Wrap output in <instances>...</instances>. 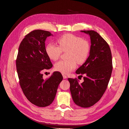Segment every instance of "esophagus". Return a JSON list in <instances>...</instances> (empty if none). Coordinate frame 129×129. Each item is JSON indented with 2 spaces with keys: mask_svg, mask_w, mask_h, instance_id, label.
<instances>
[{
  "mask_svg": "<svg viewBox=\"0 0 129 129\" xmlns=\"http://www.w3.org/2000/svg\"><path fill=\"white\" fill-rule=\"evenodd\" d=\"M63 77L64 79H67V76H66L64 75H63Z\"/></svg>",
  "mask_w": 129,
  "mask_h": 129,
  "instance_id": "34e87169",
  "label": "esophagus"
}]
</instances>
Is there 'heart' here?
Masks as SVG:
<instances>
[{"label":"heart","instance_id":"1","mask_svg":"<svg viewBox=\"0 0 129 129\" xmlns=\"http://www.w3.org/2000/svg\"><path fill=\"white\" fill-rule=\"evenodd\" d=\"M58 46L49 43L46 46L47 55L50 60H57L62 52L67 50L66 60H61L55 63L54 68L58 72L67 74L75 68L76 62L79 64L87 60L90 52V45L85 40L72 34H66L57 40Z\"/></svg>","mask_w":129,"mask_h":129}]
</instances>
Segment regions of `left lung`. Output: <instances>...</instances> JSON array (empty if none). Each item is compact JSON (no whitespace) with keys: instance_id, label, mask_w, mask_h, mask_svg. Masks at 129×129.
Wrapping results in <instances>:
<instances>
[{"instance_id":"obj_1","label":"left lung","mask_w":129,"mask_h":129,"mask_svg":"<svg viewBox=\"0 0 129 129\" xmlns=\"http://www.w3.org/2000/svg\"><path fill=\"white\" fill-rule=\"evenodd\" d=\"M90 38V49L86 61L76 73L85 75L79 84L76 79L68 78L73 101L82 108L92 106L105 91L112 70L111 52L108 43L94 30H81ZM82 76V75H80Z\"/></svg>"}]
</instances>
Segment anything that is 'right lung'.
<instances>
[{
	"instance_id": "right-lung-1",
	"label": "right lung",
	"mask_w": 129,
	"mask_h": 129,
	"mask_svg": "<svg viewBox=\"0 0 129 129\" xmlns=\"http://www.w3.org/2000/svg\"><path fill=\"white\" fill-rule=\"evenodd\" d=\"M48 31L34 30L25 36L19 46L16 67L19 83L26 98L39 107L48 106L53 102L58 86L63 80L62 74L54 72L49 79H43L42 72L53 67L45 50Z\"/></svg>"
}]
</instances>
